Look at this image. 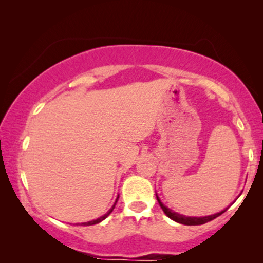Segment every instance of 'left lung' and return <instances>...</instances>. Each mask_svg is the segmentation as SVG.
I'll list each match as a JSON object with an SVG mask.
<instances>
[{"instance_id": "8db88e82", "label": "left lung", "mask_w": 263, "mask_h": 263, "mask_svg": "<svg viewBox=\"0 0 263 263\" xmlns=\"http://www.w3.org/2000/svg\"><path fill=\"white\" fill-rule=\"evenodd\" d=\"M156 196H157L158 202H159V206L161 207V210L164 211V213L166 214L168 218L172 219V220H174V221L179 222V224H183V225H202V224H204V222H208V221L213 220V219L219 217V215H221L229 208V207L225 208L224 211L218 212V213H215V214L206 215V217H185V215L178 214V213H176V212H174L172 210H170V208H167L163 202H161L160 199H159V197H158L157 194H156Z\"/></svg>"}]
</instances>
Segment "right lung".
<instances>
[{
	"mask_svg": "<svg viewBox=\"0 0 263 263\" xmlns=\"http://www.w3.org/2000/svg\"><path fill=\"white\" fill-rule=\"evenodd\" d=\"M118 197H120V196H117V199H116V201H115V203L112 204V207H111L110 210L106 212V214H104V215H102V217H99V218L95 219V220H91V221H87V222H81V224H79V225H82V226H89V225H95V224H98V222H100V221H103L104 219L109 217L111 212L114 211V208H115V206H116V203H117V200H118Z\"/></svg>",
	"mask_w": 263,
	"mask_h": 263,
	"instance_id": "add662e5",
	"label": "right lung"
}]
</instances>
